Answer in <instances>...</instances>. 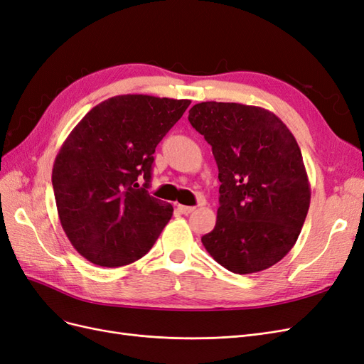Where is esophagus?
Listing matches in <instances>:
<instances>
[{
	"label": "esophagus",
	"mask_w": 364,
	"mask_h": 364,
	"mask_svg": "<svg viewBox=\"0 0 364 364\" xmlns=\"http://www.w3.org/2000/svg\"><path fill=\"white\" fill-rule=\"evenodd\" d=\"M178 209L179 211L182 213V214H185V215H188V214H191L193 211H194V206H185V205H178Z\"/></svg>",
	"instance_id": "1"
}]
</instances>
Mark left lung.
<instances>
[{
  "instance_id": "left-lung-1",
  "label": "left lung",
  "mask_w": 364,
  "mask_h": 364,
  "mask_svg": "<svg viewBox=\"0 0 364 364\" xmlns=\"http://www.w3.org/2000/svg\"><path fill=\"white\" fill-rule=\"evenodd\" d=\"M191 126L213 147L218 209L202 243L229 272L249 274L281 261L294 246L310 208V182L289 127L273 112L240 103L203 102Z\"/></svg>"
}]
</instances>
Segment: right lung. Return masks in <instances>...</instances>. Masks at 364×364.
I'll list each match as a JSON object with an SVG mask.
<instances>
[{"mask_svg": "<svg viewBox=\"0 0 364 364\" xmlns=\"http://www.w3.org/2000/svg\"><path fill=\"white\" fill-rule=\"evenodd\" d=\"M190 100L117 95L87 112L53 165L60 225L74 249L102 267L142 258L173 215L149 194L156 146Z\"/></svg>", "mask_w": 364, "mask_h": 364, "instance_id": "right-lung-1", "label": "right lung"}]
</instances>
